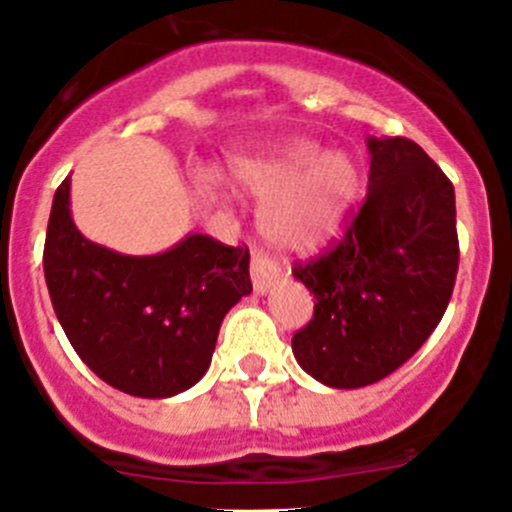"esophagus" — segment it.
<instances>
[{
    "label": "esophagus",
    "mask_w": 512,
    "mask_h": 512,
    "mask_svg": "<svg viewBox=\"0 0 512 512\" xmlns=\"http://www.w3.org/2000/svg\"><path fill=\"white\" fill-rule=\"evenodd\" d=\"M250 275H252V285H255V292L267 294L270 292V287L280 280V267H277L270 257H265L262 252L255 250V255H252V262H250Z\"/></svg>",
    "instance_id": "1"
}]
</instances>
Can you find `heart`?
<instances>
[{
    "label": "heart",
    "instance_id": "obj_1",
    "mask_svg": "<svg viewBox=\"0 0 512 512\" xmlns=\"http://www.w3.org/2000/svg\"><path fill=\"white\" fill-rule=\"evenodd\" d=\"M227 173L242 193L265 198L257 215L262 237L289 255L327 245L342 230L361 190V170L347 151H327L304 136L230 158ZM200 183L220 193L215 173H203Z\"/></svg>",
    "mask_w": 512,
    "mask_h": 512
}]
</instances>
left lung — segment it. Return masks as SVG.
Listing matches in <instances>:
<instances>
[{"label":"left lung","mask_w":512,"mask_h":512,"mask_svg":"<svg viewBox=\"0 0 512 512\" xmlns=\"http://www.w3.org/2000/svg\"><path fill=\"white\" fill-rule=\"evenodd\" d=\"M369 193L344 240L297 265L314 317L292 337L297 364L332 389L381 381L441 322L458 272L456 193L409 138H366Z\"/></svg>","instance_id":"8db88e82"}]
</instances>
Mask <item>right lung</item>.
Instances as JSON below:
<instances>
[{"mask_svg": "<svg viewBox=\"0 0 512 512\" xmlns=\"http://www.w3.org/2000/svg\"><path fill=\"white\" fill-rule=\"evenodd\" d=\"M51 304L74 352L123 394L168 399L203 379L225 314L252 292L250 252L200 232L158 255L96 245L59 185L44 245Z\"/></svg>", "mask_w": 512, "mask_h": 512, "instance_id": "1", "label": "right lung"}]
</instances>
